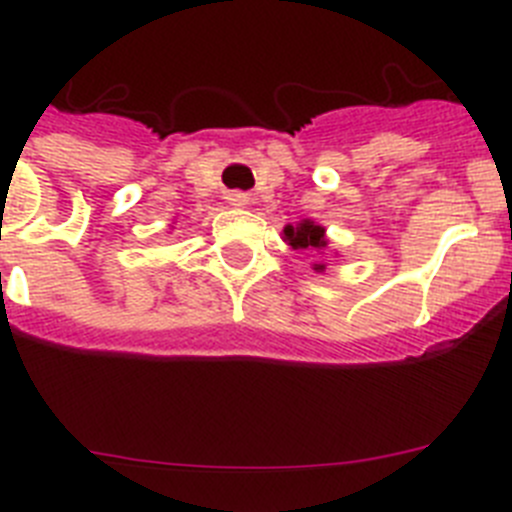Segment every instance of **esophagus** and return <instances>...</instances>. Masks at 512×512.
Listing matches in <instances>:
<instances>
[{"instance_id":"34e87169","label":"esophagus","mask_w":512,"mask_h":512,"mask_svg":"<svg viewBox=\"0 0 512 512\" xmlns=\"http://www.w3.org/2000/svg\"><path fill=\"white\" fill-rule=\"evenodd\" d=\"M228 202H230V205H235V207H243L248 202V194L233 192V194H228Z\"/></svg>"}]
</instances>
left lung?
Returning a JSON list of instances; mask_svg holds the SVG:
<instances>
[{
    "instance_id": "1",
    "label": "left lung",
    "mask_w": 512,
    "mask_h": 512,
    "mask_svg": "<svg viewBox=\"0 0 512 512\" xmlns=\"http://www.w3.org/2000/svg\"><path fill=\"white\" fill-rule=\"evenodd\" d=\"M284 243L287 246H292L297 251H307L312 253V269L315 271H325V253L330 251L328 248V235H325V228L323 225H318L315 220H310V217H305V220H300L297 225H284V233H282Z\"/></svg>"
}]
</instances>
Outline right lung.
Here are the masks:
<instances>
[{"mask_svg": "<svg viewBox=\"0 0 512 512\" xmlns=\"http://www.w3.org/2000/svg\"><path fill=\"white\" fill-rule=\"evenodd\" d=\"M171 228H174V225H171Z\"/></svg>", "mask_w": 512, "mask_h": 512, "instance_id": "add662e5", "label": "right lung"}]
</instances>
